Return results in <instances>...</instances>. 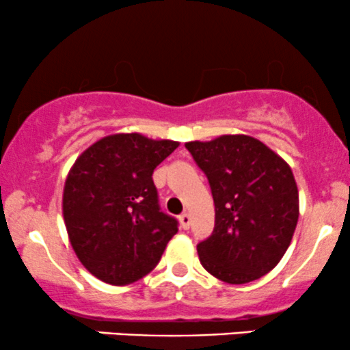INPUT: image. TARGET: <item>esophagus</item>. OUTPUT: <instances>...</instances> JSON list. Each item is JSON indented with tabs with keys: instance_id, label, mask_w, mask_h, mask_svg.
<instances>
[{
	"instance_id": "obj_1",
	"label": "esophagus",
	"mask_w": 350,
	"mask_h": 350,
	"mask_svg": "<svg viewBox=\"0 0 350 350\" xmlns=\"http://www.w3.org/2000/svg\"><path fill=\"white\" fill-rule=\"evenodd\" d=\"M179 224L184 230H187L189 226H191V215H189L187 212H183V214L179 215Z\"/></svg>"
}]
</instances>
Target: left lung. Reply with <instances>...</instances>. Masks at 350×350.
I'll list each match as a JSON object with an SVG mask.
<instances>
[{"label": "left lung", "instance_id": "left-lung-1", "mask_svg": "<svg viewBox=\"0 0 350 350\" xmlns=\"http://www.w3.org/2000/svg\"><path fill=\"white\" fill-rule=\"evenodd\" d=\"M186 148L207 176L215 206L214 232L198 245L200 263L226 283L262 278L283 258L298 224L291 167L247 135L189 142Z\"/></svg>", "mask_w": 350, "mask_h": 350}]
</instances>
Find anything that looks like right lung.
<instances>
[{
  "mask_svg": "<svg viewBox=\"0 0 350 350\" xmlns=\"http://www.w3.org/2000/svg\"><path fill=\"white\" fill-rule=\"evenodd\" d=\"M178 142L118 133L98 139L74 163L62 212L75 255L105 283L123 286L148 275L178 232L164 214L152 171Z\"/></svg>",
  "mask_w": 350,
  "mask_h": 350,
  "instance_id": "right-lung-1",
  "label": "right lung"
}]
</instances>
